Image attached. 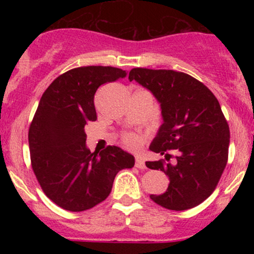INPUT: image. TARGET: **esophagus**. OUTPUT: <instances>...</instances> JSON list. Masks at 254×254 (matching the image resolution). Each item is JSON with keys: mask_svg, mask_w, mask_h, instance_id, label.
Masks as SVG:
<instances>
[{"mask_svg": "<svg viewBox=\"0 0 254 254\" xmlns=\"http://www.w3.org/2000/svg\"><path fill=\"white\" fill-rule=\"evenodd\" d=\"M135 167L139 168V170H145V168H147V166H145V161L143 159H142V157H138V156L136 157Z\"/></svg>", "mask_w": 254, "mask_h": 254, "instance_id": "34e87169", "label": "esophagus"}]
</instances>
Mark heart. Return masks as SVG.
<instances>
[{"instance_id":"heart-1","label":"heart","mask_w":254,"mask_h":254,"mask_svg":"<svg viewBox=\"0 0 254 254\" xmlns=\"http://www.w3.org/2000/svg\"><path fill=\"white\" fill-rule=\"evenodd\" d=\"M123 142L131 149H138L143 144V138H142V136L137 135V133L125 132L123 135Z\"/></svg>"}]
</instances>
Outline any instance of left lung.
Segmentation results:
<instances>
[{"label": "left lung", "instance_id": "8db88e82", "mask_svg": "<svg viewBox=\"0 0 254 254\" xmlns=\"http://www.w3.org/2000/svg\"><path fill=\"white\" fill-rule=\"evenodd\" d=\"M129 80L149 89L161 107L164 123L149 149L161 155L178 150L176 164L145 162L170 179L167 191L150 194L151 200L170 210L194 208L216 189L228 160L229 127L220 103L208 87L185 72L133 68Z\"/></svg>", "mask_w": 254, "mask_h": 254}]
</instances>
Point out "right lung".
<instances>
[{
	"label": "right lung",
	"instance_id": "obj_1",
	"mask_svg": "<svg viewBox=\"0 0 254 254\" xmlns=\"http://www.w3.org/2000/svg\"><path fill=\"white\" fill-rule=\"evenodd\" d=\"M125 76L113 66H80L60 75L42 95L28 130L31 164L44 193L64 210L101 203L118 172L135 165V157L116 145L90 153L84 132L97 119V89Z\"/></svg>",
	"mask_w": 254,
	"mask_h": 254
}]
</instances>
